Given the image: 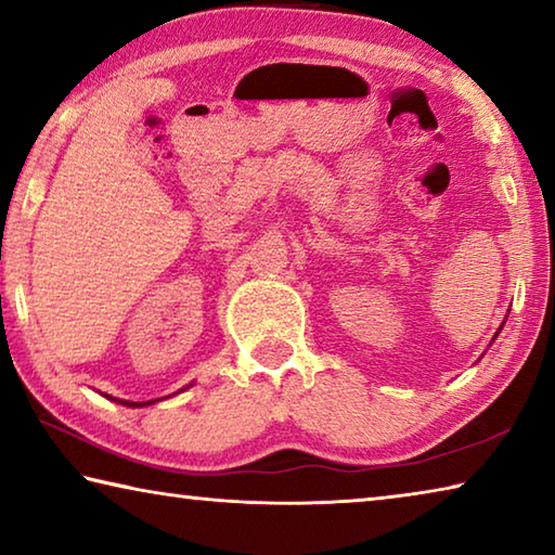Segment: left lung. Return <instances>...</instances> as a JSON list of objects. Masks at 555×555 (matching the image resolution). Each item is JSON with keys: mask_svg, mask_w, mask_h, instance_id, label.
<instances>
[{"mask_svg": "<svg viewBox=\"0 0 555 555\" xmlns=\"http://www.w3.org/2000/svg\"><path fill=\"white\" fill-rule=\"evenodd\" d=\"M500 331H502V327H500ZM500 331H496V335H500ZM496 335H494V337H496Z\"/></svg>", "mask_w": 555, "mask_h": 555, "instance_id": "obj_1", "label": "left lung"}]
</instances>
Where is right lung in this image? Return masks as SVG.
<instances>
[{"label":"right lung","instance_id":"obj_1","mask_svg":"<svg viewBox=\"0 0 555 555\" xmlns=\"http://www.w3.org/2000/svg\"><path fill=\"white\" fill-rule=\"evenodd\" d=\"M188 387H191V384H188ZM185 387V389H188ZM183 391V389H181ZM109 401H119V403H125V406H131V409H139V406H152V403H156V401H162V399H152V401H125V399H115V397H107Z\"/></svg>","mask_w":555,"mask_h":555}]
</instances>
